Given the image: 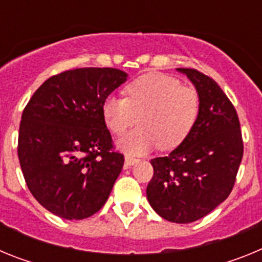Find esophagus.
<instances>
[{
  "mask_svg": "<svg viewBox=\"0 0 262 262\" xmlns=\"http://www.w3.org/2000/svg\"><path fill=\"white\" fill-rule=\"evenodd\" d=\"M136 161H138V160L134 159V157H131V156H128V155H127V156L124 157V166H126V168H129V166H133L134 164L136 163Z\"/></svg>",
  "mask_w": 262,
  "mask_h": 262,
  "instance_id": "esophagus-1",
  "label": "esophagus"
}]
</instances>
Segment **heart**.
I'll list each match as a JSON object with an SVG mask.
<instances>
[{"mask_svg": "<svg viewBox=\"0 0 262 262\" xmlns=\"http://www.w3.org/2000/svg\"><path fill=\"white\" fill-rule=\"evenodd\" d=\"M126 99L110 96L102 103V117L111 133L120 135L118 147L129 155H143L157 144L172 149L184 142L193 128L200 110V98L193 88L182 86L173 77L145 73L124 89Z\"/></svg>", "mask_w": 262, "mask_h": 262, "instance_id": "1", "label": "heart"}]
</instances>
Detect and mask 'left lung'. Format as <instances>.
Masks as SVG:
<instances>
[{
	"mask_svg": "<svg viewBox=\"0 0 262 262\" xmlns=\"http://www.w3.org/2000/svg\"><path fill=\"white\" fill-rule=\"evenodd\" d=\"M200 98L193 128L168 156L151 160L147 186L152 209L173 223L195 222L227 200L243 159L239 118L230 99L209 76L177 68Z\"/></svg>",
	"mask_w": 262,
	"mask_h": 262,
	"instance_id": "8db88e82",
	"label": "left lung"
}]
</instances>
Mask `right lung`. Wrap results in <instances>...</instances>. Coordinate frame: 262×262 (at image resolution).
Masks as SVG:
<instances>
[{"mask_svg":"<svg viewBox=\"0 0 262 262\" xmlns=\"http://www.w3.org/2000/svg\"><path fill=\"white\" fill-rule=\"evenodd\" d=\"M128 75L77 68L43 82L23 110L18 157L30 191L45 209L80 221L102 209L123 168L113 151L102 103Z\"/></svg>","mask_w":262,"mask_h":262,"instance_id":"obj_1","label":"right lung"}]
</instances>
